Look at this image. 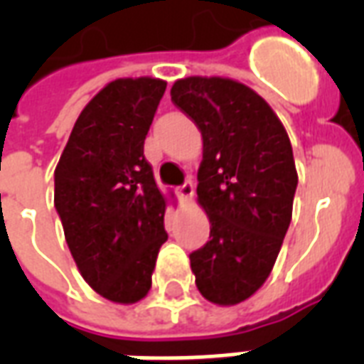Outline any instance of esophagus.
Here are the masks:
<instances>
[{
	"label": "esophagus",
	"instance_id": "34e87169",
	"mask_svg": "<svg viewBox=\"0 0 364 364\" xmlns=\"http://www.w3.org/2000/svg\"><path fill=\"white\" fill-rule=\"evenodd\" d=\"M177 196L183 200V202H188V200L194 196V185L191 181H185L181 187H177Z\"/></svg>",
	"mask_w": 364,
	"mask_h": 364
}]
</instances>
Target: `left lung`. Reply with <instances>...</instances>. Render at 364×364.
<instances>
[{
	"instance_id": "obj_1",
	"label": "left lung",
	"mask_w": 364,
	"mask_h": 364,
	"mask_svg": "<svg viewBox=\"0 0 364 364\" xmlns=\"http://www.w3.org/2000/svg\"><path fill=\"white\" fill-rule=\"evenodd\" d=\"M170 94L204 139L196 193L211 227L210 242L188 255L196 287L210 302L238 304L270 276L287 234L293 147L270 105L242 82L188 77Z\"/></svg>"
}]
</instances>
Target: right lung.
<instances>
[{"label":"right lung","instance_id":"add662e5","mask_svg":"<svg viewBox=\"0 0 364 364\" xmlns=\"http://www.w3.org/2000/svg\"><path fill=\"white\" fill-rule=\"evenodd\" d=\"M160 79H117L77 119L54 170V208L85 282L132 304L151 289L166 200L143 143L164 96Z\"/></svg>","mask_w":364,"mask_h":364}]
</instances>
